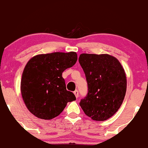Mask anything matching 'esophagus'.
I'll return each instance as SVG.
<instances>
[{"mask_svg": "<svg viewBox=\"0 0 148 148\" xmlns=\"http://www.w3.org/2000/svg\"><path fill=\"white\" fill-rule=\"evenodd\" d=\"M73 92H74L76 98H78V97H79V91H78V90H75Z\"/></svg>", "mask_w": 148, "mask_h": 148, "instance_id": "esophagus-1", "label": "esophagus"}]
</instances>
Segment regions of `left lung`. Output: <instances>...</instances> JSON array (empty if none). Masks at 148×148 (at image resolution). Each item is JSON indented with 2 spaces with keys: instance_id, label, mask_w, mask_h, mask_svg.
<instances>
[{
  "instance_id": "8db88e82",
  "label": "left lung",
  "mask_w": 148,
  "mask_h": 148,
  "mask_svg": "<svg viewBox=\"0 0 148 148\" xmlns=\"http://www.w3.org/2000/svg\"><path fill=\"white\" fill-rule=\"evenodd\" d=\"M79 62L85 74L88 92L79 105L88 117L104 121L120 108L126 92V77L114 57L82 53Z\"/></svg>"
}]
</instances>
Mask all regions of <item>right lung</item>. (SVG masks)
<instances>
[{
	"label": "right lung",
	"instance_id": "right-lung-1",
	"mask_svg": "<svg viewBox=\"0 0 148 148\" xmlns=\"http://www.w3.org/2000/svg\"><path fill=\"white\" fill-rule=\"evenodd\" d=\"M75 52L40 54L30 59L21 80V93L29 112L41 119L51 120L62 112L76 97L66 89L62 73L75 64Z\"/></svg>",
	"mask_w": 148,
	"mask_h": 148
}]
</instances>
